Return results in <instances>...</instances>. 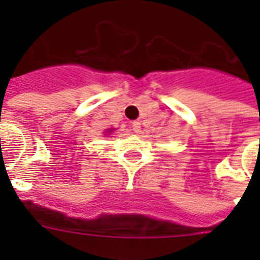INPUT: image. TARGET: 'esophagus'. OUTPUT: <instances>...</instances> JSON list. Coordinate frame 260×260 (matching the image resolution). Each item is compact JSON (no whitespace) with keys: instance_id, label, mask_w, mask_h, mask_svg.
Instances as JSON below:
<instances>
[{"instance_id":"esophagus-1","label":"esophagus","mask_w":260,"mask_h":260,"mask_svg":"<svg viewBox=\"0 0 260 260\" xmlns=\"http://www.w3.org/2000/svg\"><path fill=\"white\" fill-rule=\"evenodd\" d=\"M132 127H133V132L134 133H141V122H138V121H134V122H133V125H132Z\"/></svg>"}]
</instances>
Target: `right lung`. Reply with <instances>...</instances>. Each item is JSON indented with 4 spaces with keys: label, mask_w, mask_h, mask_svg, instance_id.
Returning a JSON list of instances; mask_svg holds the SVG:
<instances>
[{
    "label": "right lung",
    "mask_w": 260,
    "mask_h": 260,
    "mask_svg": "<svg viewBox=\"0 0 260 260\" xmlns=\"http://www.w3.org/2000/svg\"><path fill=\"white\" fill-rule=\"evenodd\" d=\"M105 133H112V130H108V132H105Z\"/></svg>",
    "instance_id": "obj_1"
}]
</instances>
